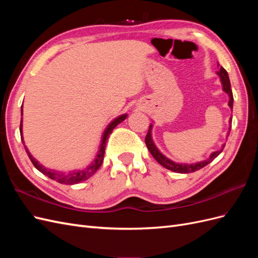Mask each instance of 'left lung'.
<instances>
[{
  "mask_svg": "<svg viewBox=\"0 0 258 258\" xmlns=\"http://www.w3.org/2000/svg\"><path fill=\"white\" fill-rule=\"evenodd\" d=\"M218 76H220V80H221V83H222V86H223V90L227 93L228 97H229V102H228V105L229 107L232 110V105H233V97H232V91H231V85H230V81H229V77H228V73L226 70L221 67L220 71H217L216 73ZM231 117L229 118V130H228V134H227V137L229 136V132H230V129H231ZM152 129H153V124L151 123L150 124V129H148V132L147 135L145 137V144L148 148V151H150V153L152 154L153 157L157 160L158 163H160V165L162 167L167 168L168 170H171L173 171V172H177V173H190V172H195V171L197 170H200L201 168L206 167L207 165H209V163L211 161H213L218 155H220L224 147H225V144H223L221 150L218 151H215L213 152L212 154L210 155V157L206 160H202V161H199V162H194V163H178V162H175V161H172L171 159H169L168 157H166L165 155H163L158 148L157 146L155 145L154 141H153V138H152Z\"/></svg>",
  "mask_w": 258,
  "mask_h": 258,
  "instance_id": "1",
  "label": "left lung"
}]
</instances>
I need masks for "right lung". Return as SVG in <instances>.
Masks as SVG:
<instances>
[{"label": "right lung", "mask_w": 258, "mask_h": 258, "mask_svg": "<svg viewBox=\"0 0 258 258\" xmlns=\"http://www.w3.org/2000/svg\"><path fill=\"white\" fill-rule=\"evenodd\" d=\"M21 115H22V106H21ZM127 118V114H122L118 117H116L114 120H112L108 126L105 128L102 138H101V144L99 147V151L96 155V158L93 160L88 167H86L83 170H73V171H69V172H60V171H56L52 169H48L45 168L43 165H41L32 155L30 154L29 150L27 148V146L25 145V142H23V137H22V118L20 121V136H21V141L23 142V145H25V150L29 156L30 160L32 161L33 166L42 172L43 174H45L46 176H48L49 178L53 179V181H57L61 184H67V185H73V184H77L81 183L83 181H86L88 179L90 176H92L95 174L97 171L99 170V168L102 165V161L104 158V153H105V146H106V141L108 137L112 134L113 129L117 126V124L120 123L121 121H123L124 119Z\"/></svg>", "instance_id": "right-lung-1"}]
</instances>
